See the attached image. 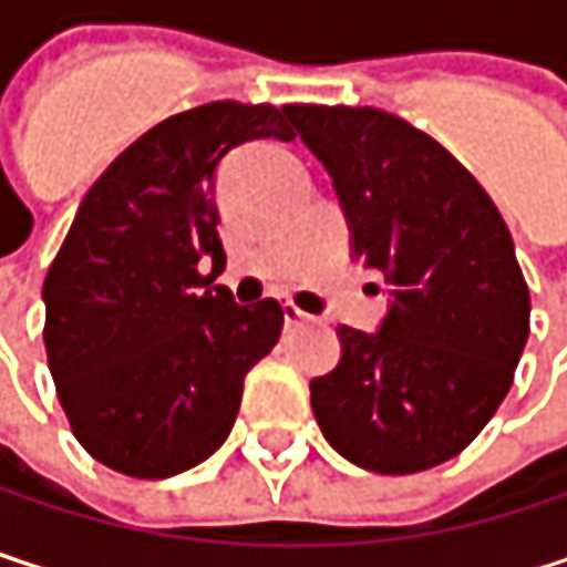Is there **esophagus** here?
I'll list each match as a JSON object with an SVG mask.
<instances>
[{"label": "esophagus", "mask_w": 567, "mask_h": 567, "mask_svg": "<svg viewBox=\"0 0 567 567\" xmlns=\"http://www.w3.org/2000/svg\"><path fill=\"white\" fill-rule=\"evenodd\" d=\"M282 311H285V324H301V321H308V315H305L295 301H285Z\"/></svg>", "instance_id": "obj_1"}]
</instances>
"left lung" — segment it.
Listing matches in <instances>:
<instances>
[{
	"label": "left lung",
	"mask_w": 567,
	"mask_h": 567,
	"mask_svg": "<svg viewBox=\"0 0 567 567\" xmlns=\"http://www.w3.org/2000/svg\"><path fill=\"white\" fill-rule=\"evenodd\" d=\"M331 173L354 259L394 305L378 334L338 324L341 361L311 381L324 440L371 473H420L493 420L528 341V285L489 193L440 141L381 107L291 104Z\"/></svg>",
	"instance_id": "left-lung-1"
}]
</instances>
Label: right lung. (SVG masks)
<instances>
[{"label":"right lung","instance_id":"1","mask_svg":"<svg viewBox=\"0 0 567 567\" xmlns=\"http://www.w3.org/2000/svg\"><path fill=\"white\" fill-rule=\"evenodd\" d=\"M288 107L213 101L137 137L84 193L42 285L45 354L74 440L107 470L167 480L223 446L246 374L276 348V298L236 305L213 203L219 161L295 141Z\"/></svg>","mask_w":567,"mask_h":567}]
</instances>
